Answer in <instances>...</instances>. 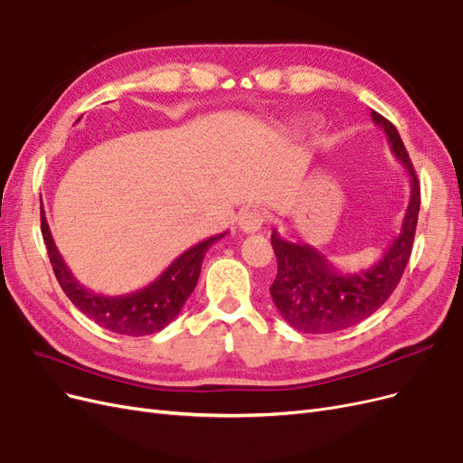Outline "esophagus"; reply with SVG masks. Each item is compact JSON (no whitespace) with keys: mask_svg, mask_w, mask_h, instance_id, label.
I'll use <instances>...</instances> for the list:
<instances>
[{"mask_svg":"<svg viewBox=\"0 0 463 463\" xmlns=\"http://www.w3.org/2000/svg\"><path fill=\"white\" fill-rule=\"evenodd\" d=\"M264 222H266V216L262 213H259V210H249V213H245L240 218V228L245 233H255L264 226Z\"/></svg>","mask_w":463,"mask_h":463,"instance_id":"obj_1","label":"esophagus"}]
</instances>
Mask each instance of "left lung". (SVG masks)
<instances>
[{
    "mask_svg": "<svg viewBox=\"0 0 463 463\" xmlns=\"http://www.w3.org/2000/svg\"><path fill=\"white\" fill-rule=\"evenodd\" d=\"M376 128L386 133L390 150L410 175V204L405 208L400 233L388 245L383 259L369 269L344 272L326 255L307 243H291L272 232L270 241L278 260V274L270 296L282 318L305 334H328L357 325L388 301L396 289L411 245L419 216V181L398 129L373 109Z\"/></svg>",
    "mask_w": 463,
    "mask_h": 463,
    "instance_id": "obj_1",
    "label": "left lung"
}]
</instances>
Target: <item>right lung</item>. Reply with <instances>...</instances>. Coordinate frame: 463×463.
Segmentation results:
<instances>
[{"label":"right lung","mask_w":463,"mask_h":463,"mask_svg":"<svg viewBox=\"0 0 463 463\" xmlns=\"http://www.w3.org/2000/svg\"><path fill=\"white\" fill-rule=\"evenodd\" d=\"M40 216L42 235H44L53 274L58 278L65 296L71 299L80 313L92 318L98 326L123 335H146L170 325L179 311L184 309L185 301L189 299L194 286H197L206 250L228 233L223 232L193 245L143 289L125 293V296H102V293H96L82 286L73 272L69 270L60 249L55 247L44 206H42Z\"/></svg>","instance_id":"add662e5"}]
</instances>
